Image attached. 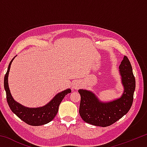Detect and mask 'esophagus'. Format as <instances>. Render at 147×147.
I'll return each instance as SVG.
<instances>
[{"label": "esophagus", "mask_w": 147, "mask_h": 147, "mask_svg": "<svg viewBox=\"0 0 147 147\" xmlns=\"http://www.w3.org/2000/svg\"><path fill=\"white\" fill-rule=\"evenodd\" d=\"M80 86H81V85L80 84V83H75V84H74L73 88L74 89H78L80 88Z\"/></svg>", "instance_id": "esophagus-1"}]
</instances>
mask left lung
<instances>
[{
	"mask_svg": "<svg viewBox=\"0 0 147 147\" xmlns=\"http://www.w3.org/2000/svg\"><path fill=\"white\" fill-rule=\"evenodd\" d=\"M124 92L119 98L113 101H100L93 92L79 89L81 96L79 113L87 123L106 127L115 123L130 110L134 100L136 80L128 58L124 56L119 65Z\"/></svg>",
	"mask_w": 147,
	"mask_h": 147,
	"instance_id": "obj_1",
	"label": "left lung"
}]
</instances>
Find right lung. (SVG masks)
I'll use <instances>...</instances> for the list:
<instances>
[{"mask_svg": "<svg viewBox=\"0 0 147 147\" xmlns=\"http://www.w3.org/2000/svg\"><path fill=\"white\" fill-rule=\"evenodd\" d=\"M15 57L9 64L8 71L5 74L4 80V89L6 93V99L9 108L12 112L29 125L40 126L49 123L55 117L58 111L59 106L61 102L66 94L71 93V90L70 89H67L60 92L57 94L48 104L39 108H27L17 102L12 97L9 89L8 81L10 66Z\"/></svg>", "mask_w": 147, "mask_h": 147, "instance_id": "obj_1", "label": "right lung"}]
</instances>
